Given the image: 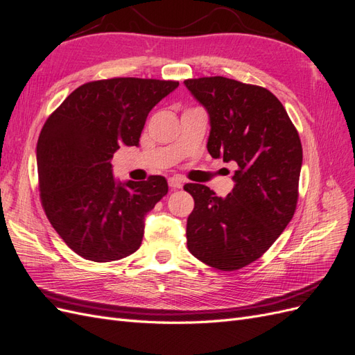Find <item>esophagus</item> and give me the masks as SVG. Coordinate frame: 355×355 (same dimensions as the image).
I'll return each mask as SVG.
<instances>
[{"instance_id": "1", "label": "esophagus", "mask_w": 355, "mask_h": 355, "mask_svg": "<svg viewBox=\"0 0 355 355\" xmlns=\"http://www.w3.org/2000/svg\"><path fill=\"white\" fill-rule=\"evenodd\" d=\"M182 185H184V180H182L180 178H178V176H173V178L168 179V187L171 189H180Z\"/></svg>"}]
</instances>
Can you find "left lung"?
<instances>
[{
	"instance_id": "obj_1",
	"label": "left lung",
	"mask_w": 355,
	"mask_h": 355,
	"mask_svg": "<svg viewBox=\"0 0 355 355\" xmlns=\"http://www.w3.org/2000/svg\"><path fill=\"white\" fill-rule=\"evenodd\" d=\"M210 115L209 154L235 163L232 192L220 198L187 184L194 198L187 244L198 261L220 271L250 265L292 220L299 197L302 144L275 96L261 85L225 77L185 80Z\"/></svg>"
}]
</instances>
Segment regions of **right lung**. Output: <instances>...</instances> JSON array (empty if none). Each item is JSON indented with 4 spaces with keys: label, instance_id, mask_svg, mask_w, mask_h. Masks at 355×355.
Returning <instances> with one entry per match:
<instances>
[{
    "label": "right lung",
    "instance_id": "1",
    "mask_svg": "<svg viewBox=\"0 0 355 355\" xmlns=\"http://www.w3.org/2000/svg\"><path fill=\"white\" fill-rule=\"evenodd\" d=\"M179 81L120 77L75 89L53 111L37 144L40 198L71 250L112 262L141 247L145 214L167 191L163 176L116 184L111 159L137 146L146 116Z\"/></svg>",
    "mask_w": 355,
    "mask_h": 355
}]
</instances>
